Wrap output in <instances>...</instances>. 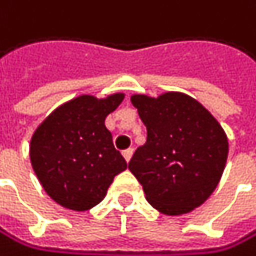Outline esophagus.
Listing matches in <instances>:
<instances>
[{"instance_id":"34e87169","label":"esophagus","mask_w":256,"mask_h":256,"mask_svg":"<svg viewBox=\"0 0 256 256\" xmlns=\"http://www.w3.org/2000/svg\"><path fill=\"white\" fill-rule=\"evenodd\" d=\"M132 155H134V149H126V150L122 152V156H124V160H126L127 162H129V161H130Z\"/></svg>"}]
</instances>
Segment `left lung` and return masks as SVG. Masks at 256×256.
<instances>
[{"label":"left lung","mask_w":256,"mask_h":256,"mask_svg":"<svg viewBox=\"0 0 256 256\" xmlns=\"http://www.w3.org/2000/svg\"><path fill=\"white\" fill-rule=\"evenodd\" d=\"M147 129L129 170L158 212L178 216L208 200L221 180L229 141L221 124L195 98L181 92L130 96Z\"/></svg>","instance_id":"8db88e82"}]
</instances>
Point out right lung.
I'll list each match as a JSON object with an SVG mask.
<instances>
[{
	"mask_svg": "<svg viewBox=\"0 0 256 256\" xmlns=\"http://www.w3.org/2000/svg\"><path fill=\"white\" fill-rule=\"evenodd\" d=\"M124 94L80 95L58 106L36 127L30 162L46 194L66 209L84 212L100 204L114 178L127 169L104 121Z\"/></svg>",
	"mask_w": 256,
	"mask_h": 256,
	"instance_id": "obj_1",
	"label": "right lung"
}]
</instances>
